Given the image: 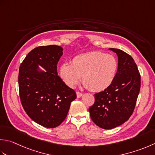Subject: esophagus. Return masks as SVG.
<instances>
[{"label":"esophagus","mask_w":155,"mask_h":155,"mask_svg":"<svg viewBox=\"0 0 155 155\" xmlns=\"http://www.w3.org/2000/svg\"><path fill=\"white\" fill-rule=\"evenodd\" d=\"M77 96L78 98H80L81 97L83 96V93H80V92L77 91Z\"/></svg>","instance_id":"34e87169"}]
</instances>
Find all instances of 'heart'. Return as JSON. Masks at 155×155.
I'll return each instance as SVG.
<instances>
[{
    "label": "heart",
    "instance_id": "obj_1",
    "mask_svg": "<svg viewBox=\"0 0 155 155\" xmlns=\"http://www.w3.org/2000/svg\"><path fill=\"white\" fill-rule=\"evenodd\" d=\"M118 69L116 58L101 51H91L74 56L71 64L60 65L59 74L64 83L73 88L82 76L84 85L94 92H99L111 86Z\"/></svg>",
    "mask_w": 155,
    "mask_h": 155
}]
</instances>
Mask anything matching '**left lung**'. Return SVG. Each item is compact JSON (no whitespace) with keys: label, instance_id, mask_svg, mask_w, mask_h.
Here are the masks:
<instances>
[{"label":"left lung","instance_id":"obj_1","mask_svg":"<svg viewBox=\"0 0 155 155\" xmlns=\"http://www.w3.org/2000/svg\"><path fill=\"white\" fill-rule=\"evenodd\" d=\"M118 69L110 87L95 94V103L89 107L93 122L100 128L110 130L122 125L134 111L140 89V75L131 56L117 48Z\"/></svg>","mask_w":155,"mask_h":155}]
</instances>
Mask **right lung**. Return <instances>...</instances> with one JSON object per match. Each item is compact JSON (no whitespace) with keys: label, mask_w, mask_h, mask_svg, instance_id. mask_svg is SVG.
<instances>
[{"label":"right lung","mask_w":155,"mask_h":155,"mask_svg":"<svg viewBox=\"0 0 155 155\" xmlns=\"http://www.w3.org/2000/svg\"><path fill=\"white\" fill-rule=\"evenodd\" d=\"M62 51L56 45L37 47L27 54L19 68L18 82L24 110L33 121L48 128L62 123L71 103L77 98L74 91L58 75L57 64Z\"/></svg>","instance_id":"obj_1"}]
</instances>
